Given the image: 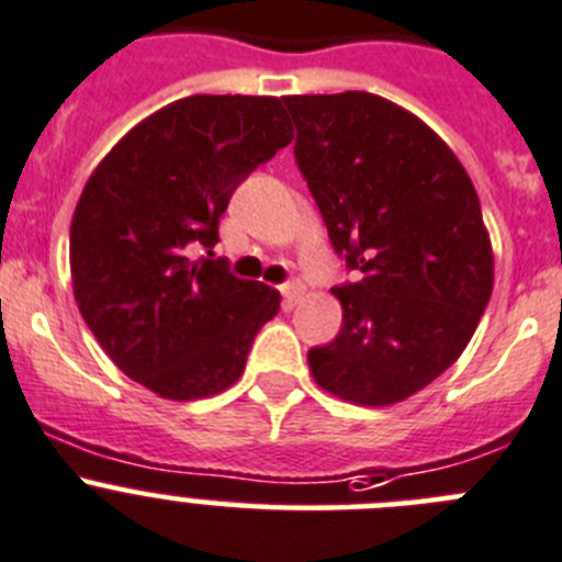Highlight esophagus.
Returning <instances> with one entry per match:
<instances>
[{
	"instance_id": "34e87169",
	"label": "esophagus",
	"mask_w": 562,
	"mask_h": 562,
	"mask_svg": "<svg viewBox=\"0 0 562 562\" xmlns=\"http://www.w3.org/2000/svg\"><path fill=\"white\" fill-rule=\"evenodd\" d=\"M280 291H282V299H285L288 307H293L299 302V299L305 296V285H302V282H285V285H282Z\"/></svg>"
}]
</instances>
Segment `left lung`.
Here are the masks:
<instances>
[{"mask_svg":"<svg viewBox=\"0 0 562 562\" xmlns=\"http://www.w3.org/2000/svg\"><path fill=\"white\" fill-rule=\"evenodd\" d=\"M299 171L360 282L333 288L344 324L307 352L313 380L385 407L463 355L494 291V249L471 177L427 124L376 93L285 97Z\"/></svg>","mask_w":562,"mask_h":562,"instance_id":"obj_1","label":"left lung"}]
</instances>
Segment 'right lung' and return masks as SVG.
<instances>
[{
    "label": "right lung",
    "mask_w": 562,
    "mask_h": 562,
    "mask_svg": "<svg viewBox=\"0 0 562 562\" xmlns=\"http://www.w3.org/2000/svg\"><path fill=\"white\" fill-rule=\"evenodd\" d=\"M291 138L277 97L196 93L135 124L82 188L68 238L77 307L108 358L162 400L227 391L280 311V291L188 246H216L235 188Z\"/></svg>",
    "instance_id": "add662e5"
}]
</instances>
